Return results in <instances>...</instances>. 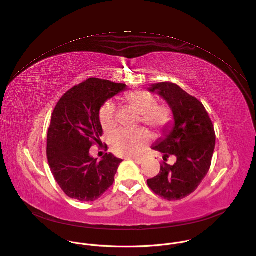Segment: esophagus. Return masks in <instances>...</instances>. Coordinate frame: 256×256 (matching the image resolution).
Returning a JSON list of instances; mask_svg holds the SVG:
<instances>
[{"label": "esophagus", "instance_id": "obj_1", "mask_svg": "<svg viewBox=\"0 0 256 256\" xmlns=\"http://www.w3.org/2000/svg\"><path fill=\"white\" fill-rule=\"evenodd\" d=\"M132 160L134 161L136 164H141L143 162V159H141V158H132Z\"/></svg>", "mask_w": 256, "mask_h": 256}]
</instances>
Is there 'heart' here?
<instances>
[{
  "instance_id": "b5f03b06",
  "label": "heart",
  "mask_w": 256,
  "mask_h": 256,
  "mask_svg": "<svg viewBox=\"0 0 256 256\" xmlns=\"http://www.w3.org/2000/svg\"><path fill=\"white\" fill-rule=\"evenodd\" d=\"M128 105L141 115V122L161 132L170 126L172 120L170 108L166 104H158L156 98L146 90H134L124 96ZM116 109L112 101H107L99 112L100 124L105 132H110L116 126ZM149 143V136L144 132H130L120 130L111 136V148L118 156L134 157L140 155Z\"/></svg>"
}]
</instances>
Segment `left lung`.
<instances>
[{
    "instance_id": "8db88e82",
    "label": "left lung",
    "mask_w": 256,
    "mask_h": 256,
    "mask_svg": "<svg viewBox=\"0 0 256 256\" xmlns=\"http://www.w3.org/2000/svg\"><path fill=\"white\" fill-rule=\"evenodd\" d=\"M149 90L168 103L174 118V128L152 148L164 154V161L174 155L176 162L174 166L162 162L159 174L147 184L156 195L168 201L180 200L198 188L210 168L214 128L203 104L178 84L158 82Z\"/></svg>"
}]
</instances>
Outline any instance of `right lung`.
Here are the masks:
<instances>
[{"label": "right lung", "instance_id": "right-lung-1", "mask_svg": "<svg viewBox=\"0 0 256 256\" xmlns=\"http://www.w3.org/2000/svg\"><path fill=\"white\" fill-rule=\"evenodd\" d=\"M126 88L124 84L90 78L61 97L47 136L50 170L62 191L78 201H95L113 184L122 159L111 153L101 161L88 150L103 134L99 111L104 103Z\"/></svg>", "mask_w": 256, "mask_h": 256}]
</instances>
